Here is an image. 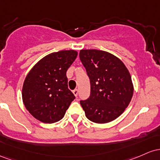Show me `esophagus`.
<instances>
[{
  "label": "esophagus",
  "instance_id": "obj_1",
  "mask_svg": "<svg viewBox=\"0 0 160 160\" xmlns=\"http://www.w3.org/2000/svg\"><path fill=\"white\" fill-rule=\"evenodd\" d=\"M72 92H73V94H74V95L75 97H77L78 96V90L77 89H75V90H73L72 91Z\"/></svg>",
  "mask_w": 160,
  "mask_h": 160
}]
</instances>
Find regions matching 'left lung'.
Segmentation results:
<instances>
[{"label": "left lung", "mask_w": 160, "mask_h": 160, "mask_svg": "<svg viewBox=\"0 0 160 160\" xmlns=\"http://www.w3.org/2000/svg\"><path fill=\"white\" fill-rule=\"evenodd\" d=\"M80 60L90 78L91 94L80 103L86 117L95 123H107L127 108L134 92L132 77L125 64L110 53L81 50Z\"/></svg>", "instance_id": "obj_1"}]
</instances>
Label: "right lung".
Returning <instances> with one entry per match:
<instances>
[{"label":"right lung","mask_w":160,"mask_h":160,"mask_svg":"<svg viewBox=\"0 0 160 160\" xmlns=\"http://www.w3.org/2000/svg\"><path fill=\"white\" fill-rule=\"evenodd\" d=\"M77 55L73 50L50 53L28 73L22 86V101L35 119L51 124L63 118L75 98L68 88L66 71Z\"/></svg>","instance_id":"1"}]
</instances>
